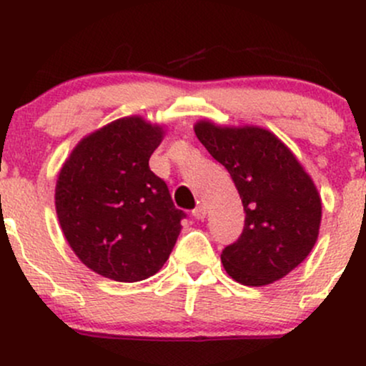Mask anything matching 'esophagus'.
Returning a JSON list of instances; mask_svg holds the SVG:
<instances>
[{
	"label": "esophagus",
	"mask_w": 366,
	"mask_h": 366,
	"mask_svg": "<svg viewBox=\"0 0 366 366\" xmlns=\"http://www.w3.org/2000/svg\"><path fill=\"white\" fill-rule=\"evenodd\" d=\"M207 213H208L207 204H197V207L192 209V217L197 218V220H204V218H207Z\"/></svg>",
	"instance_id": "34e87169"
}]
</instances>
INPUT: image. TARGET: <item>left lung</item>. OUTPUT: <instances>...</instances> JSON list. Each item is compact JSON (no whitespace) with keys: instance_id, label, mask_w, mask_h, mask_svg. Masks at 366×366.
<instances>
[{"instance_id":"obj_1","label":"left lung","mask_w":366,"mask_h":366,"mask_svg":"<svg viewBox=\"0 0 366 366\" xmlns=\"http://www.w3.org/2000/svg\"><path fill=\"white\" fill-rule=\"evenodd\" d=\"M194 132L230 174L246 212L241 237L222 251L225 272L253 287L282 279L312 253L320 232L322 197L313 179L268 129L203 119Z\"/></svg>"}]
</instances>
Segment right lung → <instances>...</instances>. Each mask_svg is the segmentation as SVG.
I'll use <instances>...</instances> for the list:
<instances>
[{"label":"right lung","instance_id":"add662e5","mask_svg":"<svg viewBox=\"0 0 366 366\" xmlns=\"http://www.w3.org/2000/svg\"><path fill=\"white\" fill-rule=\"evenodd\" d=\"M165 137L141 115L117 119L84 136L65 159L54 187L58 222L69 246L92 272L139 282L165 264L184 212L149 170Z\"/></svg>","mask_w":366,"mask_h":366}]
</instances>
